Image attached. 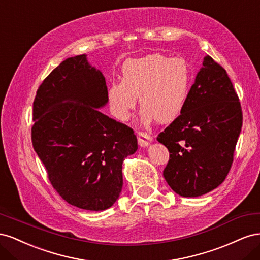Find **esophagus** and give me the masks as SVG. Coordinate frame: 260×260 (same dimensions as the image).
<instances>
[{
    "instance_id": "34e87169",
    "label": "esophagus",
    "mask_w": 260,
    "mask_h": 260,
    "mask_svg": "<svg viewBox=\"0 0 260 260\" xmlns=\"http://www.w3.org/2000/svg\"><path fill=\"white\" fill-rule=\"evenodd\" d=\"M137 137H138L139 145H140L141 147H146V146H148L149 144L152 143V141H153V139L151 138V136L147 135V133H145V132H139L138 135H137Z\"/></svg>"
}]
</instances>
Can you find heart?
<instances>
[{"mask_svg": "<svg viewBox=\"0 0 260 260\" xmlns=\"http://www.w3.org/2000/svg\"><path fill=\"white\" fill-rule=\"evenodd\" d=\"M190 86L191 70L183 58L154 53L125 61L121 81L109 84L107 100L119 120L128 119L139 98L141 120L169 123L182 114Z\"/></svg>", "mask_w": 260, "mask_h": 260, "instance_id": "b5f03b06", "label": "heart"}]
</instances>
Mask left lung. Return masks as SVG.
Masks as SVG:
<instances>
[{
    "label": "left lung",
    "mask_w": 260,
    "mask_h": 260,
    "mask_svg": "<svg viewBox=\"0 0 260 260\" xmlns=\"http://www.w3.org/2000/svg\"><path fill=\"white\" fill-rule=\"evenodd\" d=\"M239 98L225 70L205 56L186 105L157 141L170 157L164 178L183 198H199L221 184L242 129Z\"/></svg>",
    "instance_id": "8db88e82"
}]
</instances>
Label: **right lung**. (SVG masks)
I'll return each mask as SVG.
<instances>
[{"label": "right lung", "instance_id": "obj_1", "mask_svg": "<svg viewBox=\"0 0 260 260\" xmlns=\"http://www.w3.org/2000/svg\"><path fill=\"white\" fill-rule=\"evenodd\" d=\"M107 103L105 78L85 54L61 61L34 102L35 151L57 193L85 210L114 205L122 190V162L138 149L132 129L100 112Z\"/></svg>", "mask_w": 260, "mask_h": 260}]
</instances>
